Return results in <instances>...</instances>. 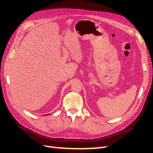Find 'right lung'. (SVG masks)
<instances>
[{
	"mask_svg": "<svg viewBox=\"0 0 153 153\" xmlns=\"http://www.w3.org/2000/svg\"><path fill=\"white\" fill-rule=\"evenodd\" d=\"M45 116H46V115H45Z\"/></svg>",
	"mask_w": 153,
	"mask_h": 153,
	"instance_id": "right-lung-1",
	"label": "right lung"
}]
</instances>
